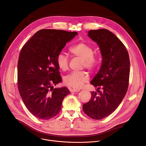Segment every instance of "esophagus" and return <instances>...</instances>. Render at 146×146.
Segmentation results:
<instances>
[{
	"mask_svg": "<svg viewBox=\"0 0 146 146\" xmlns=\"http://www.w3.org/2000/svg\"><path fill=\"white\" fill-rule=\"evenodd\" d=\"M70 92H80V89H72V88H70Z\"/></svg>",
	"mask_w": 146,
	"mask_h": 146,
	"instance_id": "1",
	"label": "esophagus"
}]
</instances>
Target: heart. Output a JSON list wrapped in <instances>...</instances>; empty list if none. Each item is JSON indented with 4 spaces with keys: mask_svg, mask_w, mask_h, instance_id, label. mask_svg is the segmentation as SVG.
<instances>
[{
    "mask_svg": "<svg viewBox=\"0 0 146 146\" xmlns=\"http://www.w3.org/2000/svg\"><path fill=\"white\" fill-rule=\"evenodd\" d=\"M69 52L74 57L82 60V67L90 72L94 71L99 63V56L94 54V48L89 44L84 42L77 43L71 47ZM56 63L59 69L67 71L69 69V59L62 53H59L56 57ZM89 80L87 73L84 71L73 72L66 76L64 82L65 84L74 88H80Z\"/></svg>",
    "mask_w": 146,
    "mask_h": 146,
    "instance_id": "b5f03b06",
    "label": "heart"
}]
</instances>
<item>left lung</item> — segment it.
<instances>
[{
  "label": "left lung",
  "mask_w": 146,
  "mask_h": 146,
  "mask_svg": "<svg viewBox=\"0 0 146 146\" xmlns=\"http://www.w3.org/2000/svg\"><path fill=\"white\" fill-rule=\"evenodd\" d=\"M88 36L99 46L102 63L90 82L98 87V92H91V99L83 105V110L90 118L100 120L115 110L127 93L130 59L125 46L110 31L91 30Z\"/></svg>",
  "instance_id": "obj_1"
}]
</instances>
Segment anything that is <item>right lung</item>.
Returning <instances> with one entry per match:
<instances>
[{"instance_id":"add662e5","label":"right lung","mask_w":146,"mask_h":146,"mask_svg":"<svg viewBox=\"0 0 146 146\" xmlns=\"http://www.w3.org/2000/svg\"><path fill=\"white\" fill-rule=\"evenodd\" d=\"M76 32L42 29L23 46L17 63V87L27 110L36 117L48 120L61 110L70 91L53 88L62 82L56 57Z\"/></svg>"}]
</instances>
